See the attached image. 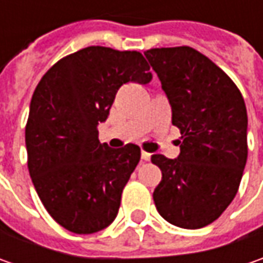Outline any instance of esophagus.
Segmentation results:
<instances>
[{
	"label": "esophagus",
	"instance_id": "esophagus-1",
	"mask_svg": "<svg viewBox=\"0 0 263 263\" xmlns=\"http://www.w3.org/2000/svg\"><path fill=\"white\" fill-rule=\"evenodd\" d=\"M142 159H143V161H149V159H151V154H149V152H145V151H142Z\"/></svg>",
	"mask_w": 263,
	"mask_h": 263
}]
</instances>
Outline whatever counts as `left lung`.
<instances>
[{
    "instance_id": "8db88e82",
    "label": "left lung",
    "mask_w": 263,
    "mask_h": 263,
    "mask_svg": "<svg viewBox=\"0 0 263 263\" xmlns=\"http://www.w3.org/2000/svg\"><path fill=\"white\" fill-rule=\"evenodd\" d=\"M145 57L180 128V155H152L162 180L154 190L159 215L177 227L214 222L233 202L248 161V111L234 82L190 46L154 48Z\"/></svg>"
}]
</instances>
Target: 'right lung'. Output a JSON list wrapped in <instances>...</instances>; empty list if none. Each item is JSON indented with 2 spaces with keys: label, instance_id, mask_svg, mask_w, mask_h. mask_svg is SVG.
<instances>
[{
  "label": "right lung",
  "instance_id": "1",
  "mask_svg": "<svg viewBox=\"0 0 263 263\" xmlns=\"http://www.w3.org/2000/svg\"><path fill=\"white\" fill-rule=\"evenodd\" d=\"M151 80L140 52L87 46L61 58L37 83L26 124L27 167L41 202L61 227L92 234L116 219L140 147L101 143L98 124L124 83Z\"/></svg>",
  "mask_w": 263,
  "mask_h": 263
}]
</instances>
